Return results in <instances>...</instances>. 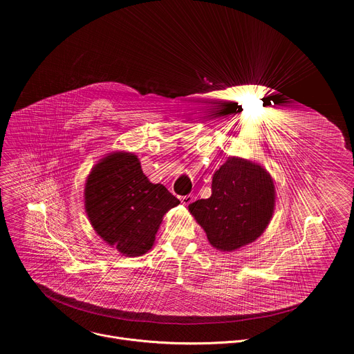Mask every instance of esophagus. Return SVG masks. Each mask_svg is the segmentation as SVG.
Masks as SVG:
<instances>
[{"label":"esophagus","instance_id":"34e87169","mask_svg":"<svg viewBox=\"0 0 354 354\" xmlns=\"http://www.w3.org/2000/svg\"><path fill=\"white\" fill-rule=\"evenodd\" d=\"M193 194H186V196H182L180 197V201H182V205H185V206H187V205H190L192 201H193Z\"/></svg>","mask_w":354,"mask_h":354}]
</instances>
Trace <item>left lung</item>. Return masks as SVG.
<instances>
[{"label":"left lung","instance_id":"obj_1","mask_svg":"<svg viewBox=\"0 0 354 354\" xmlns=\"http://www.w3.org/2000/svg\"><path fill=\"white\" fill-rule=\"evenodd\" d=\"M274 206L270 174L258 162L228 157L213 175L212 196L196 200L189 212L213 248L234 252L265 232Z\"/></svg>","mask_w":354,"mask_h":354}]
</instances>
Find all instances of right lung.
<instances>
[{"instance_id":"right-lung-1","label":"right lung","mask_w":354,"mask_h":354,"mask_svg":"<svg viewBox=\"0 0 354 354\" xmlns=\"http://www.w3.org/2000/svg\"><path fill=\"white\" fill-rule=\"evenodd\" d=\"M85 212L95 232L124 257L153 248L164 216L180 201L142 174L127 151L109 153L91 169L84 189Z\"/></svg>"}]
</instances>
